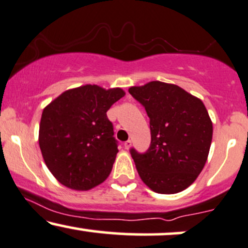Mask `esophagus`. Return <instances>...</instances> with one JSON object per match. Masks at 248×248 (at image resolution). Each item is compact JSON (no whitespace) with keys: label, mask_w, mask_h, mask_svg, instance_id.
I'll list each match as a JSON object with an SVG mask.
<instances>
[{"label":"esophagus","mask_w":248,"mask_h":248,"mask_svg":"<svg viewBox=\"0 0 248 248\" xmlns=\"http://www.w3.org/2000/svg\"><path fill=\"white\" fill-rule=\"evenodd\" d=\"M124 149H129L130 147H132V141H130V140H128V141H126L124 143Z\"/></svg>","instance_id":"34e87169"}]
</instances>
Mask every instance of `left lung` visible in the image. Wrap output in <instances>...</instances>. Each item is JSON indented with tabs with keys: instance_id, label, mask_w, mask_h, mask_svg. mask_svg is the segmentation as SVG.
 Segmentation results:
<instances>
[{
	"instance_id": "8db88e82",
	"label": "left lung",
	"mask_w": 248,
	"mask_h": 248,
	"mask_svg": "<svg viewBox=\"0 0 248 248\" xmlns=\"http://www.w3.org/2000/svg\"><path fill=\"white\" fill-rule=\"evenodd\" d=\"M128 91L150 119V147L143 154L130 149L143 183L159 194L186 189L203 169L213 139L203 103L178 85L159 80Z\"/></svg>"
}]
</instances>
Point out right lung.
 I'll list each match as a JSON object with an SVG mask.
<instances>
[{
  "mask_svg": "<svg viewBox=\"0 0 248 248\" xmlns=\"http://www.w3.org/2000/svg\"><path fill=\"white\" fill-rule=\"evenodd\" d=\"M124 95L122 89L89 84L64 91L45 107L39 145L59 183L88 190L106 180L119 151L106 112Z\"/></svg>",
  "mask_w": 248,
  "mask_h": 248,
  "instance_id": "right-lung-1",
  "label": "right lung"
}]
</instances>
